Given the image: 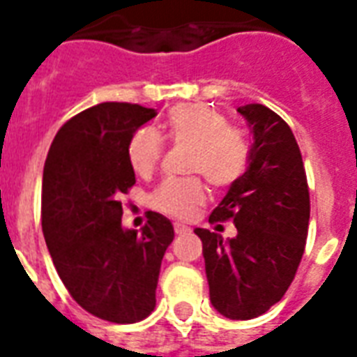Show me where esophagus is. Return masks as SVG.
Instances as JSON below:
<instances>
[{"mask_svg":"<svg viewBox=\"0 0 357 357\" xmlns=\"http://www.w3.org/2000/svg\"><path fill=\"white\" fill-rule=\"evenodd\" d=\"M174 230H176V234H178V236L190 232V228L187 227V225H181V222H176V225H174Z\"/></svg>","mask_w":357,"mask_h":357,"instance_id":"1","label":"esophagus"}]
</instances>
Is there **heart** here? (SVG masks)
Returning <instances> with one entry per match:
<instances>
[{"label":"heart","instance_id":"obj_1","mask_svg":"<svg viewBox=\"0 0 357 357\" xmlns=\"http://www.w3.org/2000/svg\"><path fill=\"white\" fill-rule=\"evenodd\" d=\"M170 142L192 146L189 172L202 174L215 187L241 178L249 160V144L241 130L228 127L221 112L206 105H181L170 110L165 125ZM162 157V138L153 129H140L129 144L132 170L148 178ZM206 198L200 179H167L151 195V206L172 217H187Z\"/></svg>","mask_w":357,"mask_h":357}]
</instances>
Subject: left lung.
I'll list each match as a JSON object with an SVG mask.
<instances>
[{"label":"left lung","mask_w":357,"mask_h":357,"mask_svg":"<svg viewBox=\"0 0 357 357\" xmlns=\"http://www.w3.org/2000/svg\"><path fill=\"white\" fill-rule=\"evenodd\" d=\"M252 135L249 167L209 221L232 219L238 234L195 228L211 305L230 320H251L281 301L305 251L309 189L292 130L268 106H239Z\"/></svg>","instance_id":"1"}]
</instances>
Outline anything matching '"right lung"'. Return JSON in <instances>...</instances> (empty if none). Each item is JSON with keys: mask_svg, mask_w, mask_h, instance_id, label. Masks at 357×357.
Listing matches in <instances>:
<instances>
[{"mask_svg": "<svg viewBox=\"0 0 357 357\" xmlns=\"http://www.w3.org/2000/svg\"><path fill=\"white\" fill-rule=\"evenodd\" d=\"M153 108L100 102L58 130L43 172V232L59 279L80 307L116 324L155 309L162 257L174 239L165 215L149 211L136 232L121 225L125 195L136 181L130 138Z\"/></svg>", "mask_w": 357, "mask_h": 357, "instance_id": "obj_1", "label": "right lung"}]
</instances>
